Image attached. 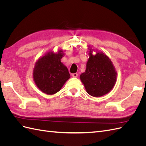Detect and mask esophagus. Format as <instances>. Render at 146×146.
Masks as SVG:
<instances>
[{"label":"esophagus","instance_id":"1","mask_svg":"<svg viewBox=\"0 0 146 146\" xmlns=\"http://www.w3.org/2000/svg\"><path fill=\"white\" fill-rule=\"evenodd\" d=\"M72 76L74 77H78V74L77 73L72 74Z\"/></svg>","mask_w":146,"mask_h":146}]
</instances>
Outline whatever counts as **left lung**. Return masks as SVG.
Here are the masks:
<instances>
[{
  "label": "left lung",
  "mask_w": 146,
  "mask_h": 146,
  "mask_svg": "<svg viewBox=\"0 0 146 146\" xmlns=\"http://www.w3.org/2000/svg\"><path fill=\"white\" fill-rule=\"evenodd\" d=\"M86 63L85 72L80 75V80L90 95L98 98L107 94L115 85L117 73L111 60L102 52L92 54Z\"/></svg>",
  "instance_id": "obj_1"
}]
</instances>
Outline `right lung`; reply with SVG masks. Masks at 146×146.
Instances as JSON below:
<instances>
[{"mask_svg": "<svg viewBox=\"0 0 146 146\" xmlns=\"http://www.w3.org/2000/svg\"><path fill=\"white\" fill-rule=\"evenodd\" d=\"M63 56L62 50L57 54L49 52L35 64L34 81L44 93L49 95L56 93L70 78L68 68L61 62Z\"/></svg>", "mask_w": 146, "mask_h": 146, "instance_id": "1", "label": "right lung"}]
</instances>
